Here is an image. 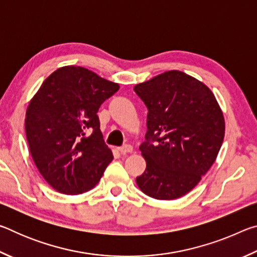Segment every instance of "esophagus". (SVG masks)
<instances>
[{
  "label": "esophagus",
  "mask_w": 257,
  "mask_h": 257,
  "mask_svg": "<svg viewBox=\"0 0 257 257\" xmlns=\"http://www.w3.org/2000/svg\"><path fill=\"white\" fill-rule=\"evenodd\" d=\"M118 151L120 152L121 154L132 153V152H133V146H132V145H129V144H127V145H123V146H121V147H118Z\"/></svg>",
  "instance_id": "esophagus-1"
}]
</instances>
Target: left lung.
Returning <instances> with one entry per match:
<instances>
[{
  "instance_id": "1",
  "label": "left lung",
  "mask_w": 257,
  "mask_h": 257,
  "mask_svg": "<svg viewBox=\"0 0 257 257\" xmlns=\"http://www.w3.org/2000/svg\"><path fill=\"white\" fill-rule=\"evenodd\" d=\"M149 108L139 150L146 170L136 178L147 196L171 201L194 188L214 163L224 138V118L208 87L179 70L134 87Z\"/></svg>"
}]
</instances>
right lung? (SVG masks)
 Wrapping results in <instances>:
<instances>
[{"instance_id":"obj_1","label":"right lung","mask_w":257,"mask_h":257,"mask_svg":"<svg viewBox=\"0 0 257 257\" xmlns=\"http://www.w3.org/2000/svg\"><path fill=\"white\" fill-rule=\"evenodd\" d=\"M119 88L88 69L66 66L51 73L30 99L25 119L30 154L59 193L79 195L94 188L113 160L97 112Z\"/></svg>"}]
</instances>
